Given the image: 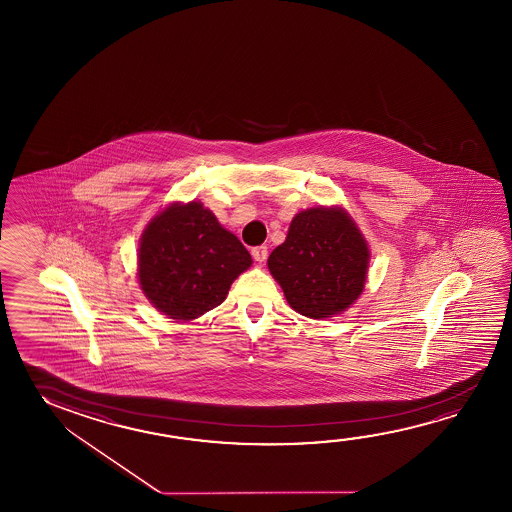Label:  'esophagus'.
Wrapping results in <instances>:
<instances>
[{"label":"esophagus","mask_w":512,"mask_h":512,"mask_svg":"<svg viewBox=\"0 0 512 512\" xmlns=\"http://www.w3.org/2000/svg\"><path fill=\"white\" fill-rule=\"evenodd\" d=\"M252 255L253 259L262 264V262H266V259H268V248L266 246H257V248H253Z\"/></svg>","instance_id":"34e87169"}]
</instances>
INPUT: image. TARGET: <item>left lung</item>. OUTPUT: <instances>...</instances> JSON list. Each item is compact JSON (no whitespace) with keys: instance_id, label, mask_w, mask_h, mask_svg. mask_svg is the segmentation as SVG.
I'll return each instance as SVG.
<instances>
[{"instance_id":"8db88e82","label":"left lung","mask_w":512,"mask_h":512,"mask_svg":"<svg viewBox=\"0 0 512 512\" xmlns=\"http://www.w3.org/2000/svg\"><path fill=\"white\" fill-rule=\"evenodd\" d=\"M369 259L357 223L348 210L332 205L298 212L284 243L269 255L268 269L298 314L327 319L359 300Z\"/></svg>"}]
</instances>
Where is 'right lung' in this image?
Returning a JSON list of instances; mask_svg holds the SVG:
<instances>
[{"mask_svg": "<svg viewBox=\"0 0 512 512\" xmlns=\"http://www.w3.org/2000/svg\"><path fill=\"white\" fill-rule=\"evenodd\" d=\"M252 262L241 241L202 202H173L144 228L137 280L155 309L191 321L221 305Z\"/></svg>", "mask_w": 512, "mask_h": 512, "instance_id": "right-lung-1", "label": "right lung"}]
</instances>
